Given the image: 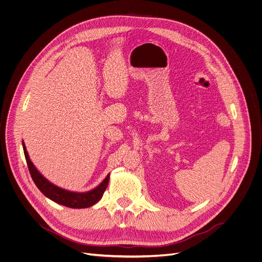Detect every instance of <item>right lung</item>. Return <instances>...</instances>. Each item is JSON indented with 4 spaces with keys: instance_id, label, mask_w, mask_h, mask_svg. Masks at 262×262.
<instances>
[{
    "instance_id": "right-lung-1",
    "label": "right lung",
    "mask_w": 262,
    "mask_h": 262,
    "mask_svg": "<svg viewBox=\"0 0 262 262\" xmlns=\"http://www.w3.org/2000/svg\"><path fill=\"white\" fill-rule=\"evenodd\" d=\"M23 147L25 156L27 159V163L29 166V170L32 176V179L36 186L39 188V190L48 199L53 201L54 203H57L59 205L73 208V209H83V208H90L97 204L103 196L108 183L110 179V173H108L105 180L97 186L95 189L87 191V192H73L66 189H62L60 187H57L56 185L49 182L45 177L41 175V172L35 167L34 163L31 161L30 156L28 154L26 145L23 141Z\"/></svg>"
}]
</instances>
